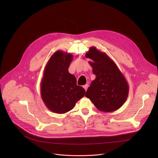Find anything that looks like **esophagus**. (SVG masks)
<instances>
[{
    "instance_id": "34e87169",
    "label": "esophagus",
    "mask_w": 158,
    "mask_h": 158,
    "mask_svg": "<svg viewBox=\"0 0 158 158\" xmlns=\"http://www.w3.org/2000/svg\"><path fill=\"white\" fill-rule=\"evenodd\" d=\"M83 87L84 88V89H85V91H86V90H87V87H88V84H86L85 85H83Z\"/></svg>"
}]
</instances>
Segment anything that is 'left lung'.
Returning a JSON list of instances; mask_svg holds the SVG:
<instances>
[{
	"label": "left lung",
	"mask_w": 158,
	"mask_h": 158,
	"mask_svg": "<svg viewBox=\"0 0 158 158\" xmlns=\"http://www.w3.org/2000/svg\"><path fill=\"white\" fill-rule=\"evenodd\" d=\"M85 57L91 59L89 64L96 76L85 93L96 108L110 112L119 109L129 94V85L116 63L105 52L91 47Z\"/></svg>",
	"instance_id": "8db88e82"
}]
</instances>
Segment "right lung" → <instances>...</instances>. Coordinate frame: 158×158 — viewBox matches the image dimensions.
<instances>
[{"label":"right lung","mask_w":158,"mask_h":158,"mask_svg":"<svg viewBox=\"0 0 158 158\" xmlns=\"http://www.w3.org/2000/svg\"><path fill=\"white\" fill-rule=\"evenodd\" d=\"M73 59L71 53L57 51L50 57L40 82V94L46 106L57 114L72 110L84 96L85 91L76 84V78L69 73Z\"/></svg>","instance_id":"1"}]
</instances>
